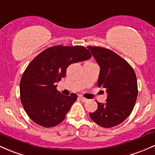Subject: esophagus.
<instances>
[{
  "label": "esophagus",
  "instance_id": "1",
  "mask_svg": "<svg viewBox=\"0 0 155 155\" xmlns=\"http://www.w3.org/2000/svg\"><path fill=\"white\" fill-rule=\"evenodd\" d=\"M79 99L80 100H81V101H82V102H87V101L88 100L87 98H85V97H82V96H79Z\"/></svg>",
  "mask_w": 155,
  "mask_h": 155
}]
</instances>
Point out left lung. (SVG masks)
<instances>
[{
	"mask_svg": "<svg viewBox=\"0 0 155 155\" xmlns=\"http://www.w3.org/2000/svg\"><path fill=\"white\" fill-rule=\"evenodd\" d=\"M101 68L97 86L106 89V104L97 102V108L90 117L101 127L118 125L130 116L138 96L136 73L130 64L110 49L87 47Z\"/></svg>",
	"mask_w": 155,
	"mask_h": 155,
	"instance_id": "left-lung-1",
	"label": "left lung"
}]
</instances>
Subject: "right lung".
<instances>
[{
    "label": "right lung",
    "mask_w": 155,
    "mask_h": 155,
    "mask_svg": "<svg viewBox=\"0 0 155 155\" xmlns=\"http://www.w3.org/2000/svg\"><path fill=\"white\" fill-rule=\"evenodd\" d=\"M91 57L82 46L59 45L46 49L29 63L22 74L19 91L23 108L35 123L51 127L63 122L77 95H62L56 83L65 77L69 65Z\"/></svg>",
    "instance_id": "1"
}]
</instances>
